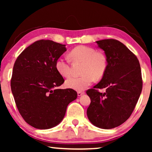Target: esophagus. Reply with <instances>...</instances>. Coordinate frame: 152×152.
I'll list each match as a JSON object with an SVG mask.
<instances>
[{"mask_svg":"<svg viewBox=\"0 0 152 152\" xmlns=\"http://www.w3.org/2000/svg\"><path fill=\"white\" fill-rule=\"evenodd\" d=\"M84 94V92H80V91H78V96H80L82 95H83Z\"/></svg>","mask_w":152,"mask_h":152,"instance_id":"1","label":"esophagus"}]
</instances>
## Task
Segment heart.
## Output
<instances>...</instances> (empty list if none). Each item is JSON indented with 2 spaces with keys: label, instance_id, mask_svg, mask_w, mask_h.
Here are the masks:
<instances>
[{
  "label": "heart",
  "instance_id": "b5f03b06",
  "mask_svg": "<svg viewBox=\"0 0 152 152\" xmlns=\"http://www.w3.org/2000/svg\"><path fill=\"white\" fill-rule=\"evenodd\" d=\"M70 57L75 60L84 62L82 76H72L66 80V86L78 91L85 90L96 79L102 78L107 70V60L104 55L98 53L94 48L80 45L74 48L70 53ZM56 69L64 77L70 75L71 70L69 61L60 57L56 61Z\"/></svg>",
  "mask_w": 152,
  "mask_h": 152
}]
</instances>
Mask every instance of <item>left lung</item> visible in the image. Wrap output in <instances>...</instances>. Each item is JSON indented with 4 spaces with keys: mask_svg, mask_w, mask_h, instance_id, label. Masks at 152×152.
<instances>
[{
    "mask_svg": "<svg viewBox=\"0 0 152 152\" xmlns=\"http://www.w3.org/2000/svg\"><path fill=\"white\" fill-rule=\"evenodd\" d=\"M104 51L107 70L101 80L86 91L91 99L87 116L92 125L109 129L125 122L132 115L142 91V78L137 58L119 41L96 42ZM97 88H106L101 94Z\"/></svg>",
    "mask_w": 152,
    "mask_h": 152,
    "instance_id": "obj_1",
    "label": "left lung"
}]
</instances>
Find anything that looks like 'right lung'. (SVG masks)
<instances>
[{
  "mask_svg": "<svg viewBox=\"0 0 152 152\" xmlns=\"http://www.w3.org/2000/svg\"><path fill=\"white\" fill-rule=\"evenodd\" d=\"M66 51V45L51 40L37 41L23 51L15 62L12 93L20 115L36 129L58 125L69 103L77 98L73 89L58 88L64 80L55 64Z\"/></svg>",
  "mask_w": 152,
  "mask_h": 152,
  "instance_id": "obj_1",
  "label": "right lung"
}]
</instances>
